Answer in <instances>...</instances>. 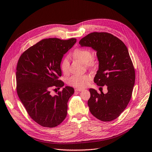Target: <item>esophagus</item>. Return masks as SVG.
I'll return each instance as SVG.
<instances>
[{
	"instance_id": "1",
	"label": "esophagus",
	"mask_w": 152,
	"mask_h": 152,
	"mask_svg": "<svg viewBox=\"0 0 152 152\" xmlns=\"http://www.w3.org/2000/svg\"><path fill=\"white\" fill-rule=\"evenodd\" d=\"M75 91H82L83 90V89H80V88H76L75 90Z\"/></svg>"
}]
</instances>
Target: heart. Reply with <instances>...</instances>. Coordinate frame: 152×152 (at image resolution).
I'll return each mask as SVG.
<instances>
[{
	"mask_svg": "<svg viewBox=\"0 0 152 152\" xmlns=\"http://www.w3.org/2000/svg\"><path fill=\"white\" fill-rule=\"evenodd\" d=\"M72 56L86 63L88 67H93L95 64V60L92 58V53L88 49L77 48L72 54ZM61 71L64 74H68L70 71L69 60L67 58H64L60 64ZM91 79V76L88 74L74 75L69 78L67 83L74 87L83 88L87 85Z\"/></svg>",
	"mask_w": 152,
	"mask_h": 152,
	"instance_id": "obj_1",
	"label": "heart"
}]
</instances>
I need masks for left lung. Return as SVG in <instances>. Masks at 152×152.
<instances>
[{"label":"left lung","instance_id":"8db88e82","mask_svg":"<svg viewBox=\"0 0 152 152\" xmlns=\"http://www.w3.org/2000/svg\"><path fill=\"white\" fill-rule=\"evenodd\" d=\"M79 43L97 52L99 65L94 82L100 86L106 85L107 89L106 94L89 90L90 111L101 121H113L127 106L135 84V69L127 47L121 39L107 32L90 33Z\"/></svg>","mask_w":152,"mask_h":152}]
</instances>
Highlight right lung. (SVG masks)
<instances>
[{
    "instance_id": "add662e5",
    "label": "right lung",
    "mask_w": 152,
    "mask_h": 152,
    "mask_svg": "<svg viewBox=\"0 0 152 152\" xmlns=\"http://www.w3.org/2000/svg\"><path fill=\"white\" fill-rule=\"evenodd\" d=\"M76 42L73 38L42 39L25 50L18 61L17 94L29 115L43 127H56L67 116V102L74 88L67 86L54 96L50 90L53 86L59 89L64 85L58 80L62 75L61 62L64 54Z\"/></svg>"
}]
</instances>
